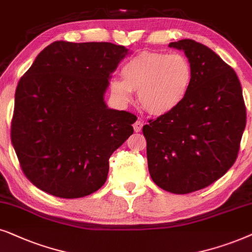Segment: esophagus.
<instances>
[{
	"label": "esophagus",
	"mask_w": 252,
	"mask_h": 252,
	"mask_svg": "<svg viewBox=\"0 0 252 252\" xmlns=\"http://www.w3.org/2000/svg\"><path fill=\"white\" fill-rule=\"evenodd\" d=\"M142 128H143V122H142V121L137 120L136 122L133 123V130H135L136 132H139L140 130H142Z\"/></svg>",
	"instance_id": "obj_1"
}]
</instances>
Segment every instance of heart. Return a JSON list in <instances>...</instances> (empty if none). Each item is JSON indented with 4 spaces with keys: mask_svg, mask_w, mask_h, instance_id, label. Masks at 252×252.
<instances>
[{
    "mask_svg": "<svg viewBox=\"0 0 252 252\" xmlns=\"http://www.w3.org/2000/svg\"><path fill=\"white\" fill-rule=\"evenodd\" d=\"M121 75L122 79L115 78L109 84L114 98L128 103L132 91L137 92L140 106L152 115L175 109L192 82L189 60L180 53L142 52L123 65Z\"/></svg>",
    "mask_w": 252,
    "mask_h": 252,
    "instance_id": "1",
    "label": "heart"
}]
</instances>
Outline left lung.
<instances>
[{"label": "left lung", "instance_id": "obj_1", "mask_svg": "<svg viewBox=\"0 0 252 252\" xmlns=\"http://www.w3.org/2000/svg\"><path fill=\"white\" fill-rule=\"evenodd\" d=\"M184 50L192 82L172 112L143 126L153 182L173 193L209 187L235 162L247 123L237 75L209 47L191 39L170 42Z\"/></svg>", "mask_w": 252, "mask_h": 252}]
</instances>
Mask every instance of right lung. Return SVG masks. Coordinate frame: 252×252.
Wrapping results in <instances>:
<instances>
[{
	"mask_svg": "<svg viewBox=\"0 0 252 252\" xmlns=\"http://www.w3.org/2000/svg\"><path fill=\"white\" fill-rule=\"evenodd\" d=\"M126 53L112 42L55 41L19 79L11 143L24 175L40 190L80 198L105 184L109 158L137 120L103 101Z\"/></svg>",
	"mask_w": 252,
	"mask_h": 252,
	"instance_id": "right-lung-1",
	"label": "right lung"
}]
</instances>
